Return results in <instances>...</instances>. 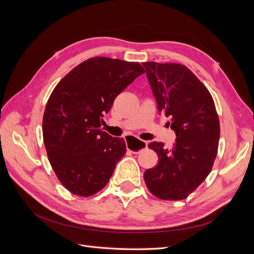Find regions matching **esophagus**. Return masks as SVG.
Returning a JSON list of instances; mask_svg holds the SVG:
<instances>
[{
    "mask_svg": "<svg viewBox=\"0 0 254 254\" xmlns=\"http://www.w3.org/2000/svg\"><path fill=\"white\" fill-rule=\"evenodd\" d=\"M126 146H127V149L129 151H131L132 153H137L140 152L141 150L147 148V145L148 143L136 139L134 136H126Z\"/></svg>",
    "mask_w": 254,
    "mask_h": 254,
    "instance_id": "obj_1",
    "label": "esophagus"
}]
</instances>
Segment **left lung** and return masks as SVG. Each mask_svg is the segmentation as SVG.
I'll return each instance as SVG.
<instances>
[{
	"mask_svg": "<svg viewBox=\"0 0 254 254\" xmlns=\"http://www.w3.org/2000/svg\"><path fill=\"white\" fill-rule=\"evenodd\" d=\"M158 110L171 119L176 132L172 149L162 142L148 147L157 152L158 164L144 173L152 195L163 200H182L210 174L217 155L219 119L213 97L186 65L143 63Z\"/></svg>",
	"mask_w": 254,
	"mask_h": 254,
	"instance_id": "8db88e82",
	"label": "left lung"
}]
</instances>
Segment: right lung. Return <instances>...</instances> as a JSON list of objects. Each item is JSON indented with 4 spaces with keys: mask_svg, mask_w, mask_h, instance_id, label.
I'll return each instance as SVG.
<instances>
[{
    "mask_svg": "<svg viewBox=\"0 0 254 254\" xmlns=\"http://www.w3.org/2000/svg\"><path fill=\"white\" fill-rule=\"evenodd\" d=\"M144 72L139 63L94 57L53 90L43 115V141L57 178L74 195L89 197L104 189L125 156L124 139L103 131L102 118Z\"/></svg>",
    "mask_w": 254,
    "mask_h": 254,
    "instance_id": "add662e5",
    "label": "right lung"
}]
</instances>
